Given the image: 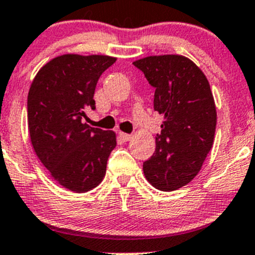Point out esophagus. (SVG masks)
Wrapping results in <instances>:
<instances>
[{
    "label": "esophagus",
    "mask_w": 255,
    "mask_h": 255,
    "mask_svg": "<svg viewBox=\"0 0 255 255\" xmlns=\"http://www.w3.org/2000/svg\"><path fill=\"white\" fill-rule=\"evenodd\" d=\"M120 137H121V138H122L125 142L130 141V138H132V135L128 134V133H125V132H120Z\"/></svg>",
    "instance_id": "esophagus-1"
}]
</instances>
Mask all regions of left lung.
<instances>
[{
  "label": "left lung",
  "mask_w": 255,
  "mask_h": 255,
  "mask_svg": "<svg viewBox=\"0 0 255 255\" xmlns=\"http://www.w3.org/2000/svg\"><path fill=\"white\" fill-rule=\"evenodd\" d=\"M133 64L156 89L153 108L163 116L144 176L156 189L175 191L194 180L213 148L216 107L210 84L186 56L152 55Z\"/></svg>",
  "instance_id": "8db88e82"
}]
</instances>
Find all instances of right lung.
<instances>
[{"mask_svg": "<svg viewBox=\"0 0 255 255\" xmlns=\"http://www.w3.org/2000/svg\"><path fill=\"white\" fill-rule=\"evenodd\" d=\"M108 55L64 54L45 64L31 83L27 126L35 153L51 177L73 192H87L106 176L116 133L84 123L95 108L94 90L104 70L116 63Z\"/></svg>", "mask_w": 255, "mask_h": 255, "instance_id": "add662e5", "label": "right lung"}]
</instances>
